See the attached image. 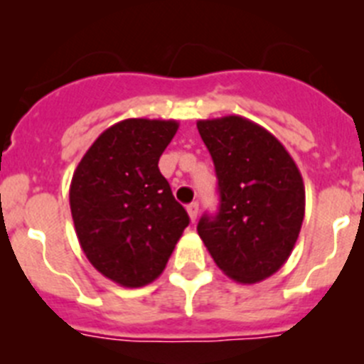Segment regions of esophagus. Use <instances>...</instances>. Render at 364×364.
Returning <instances> with one entry per match:
<instances>
[{
    "label": "esophagus",
    "instance_id": "1",
    "mask_svg": "<svg viewBox=\"0 0 364 364\" xmlns=\"http://www.w3.org/2000/svg\"><path fill=\"white\" fill-rule=\"evenodd\" d=\"M188 215L189 218H191V222H195L196 216H198V204H196V202H191V204L188 205Z\"/></svg>",
    "mask_w": 364,
    "mask_h": 364
}]
</instances>
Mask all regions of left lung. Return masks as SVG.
<instances>
[{"mask_svg":"<svg viewBox=\"0 0 364 364\" xmlns=\"http://www.w3.org/2000/svg\"><path fill=\"white\" fill-rule=\"evenodd\" d=\"M218 176L220 211L202 216L200 238L223 274L251 285L289 259L305 216L294 159L263 126L240 115L196 122Z\"/></svg>","mask_w":364,"mask_h":364,"instance_id":"left-lung-1","label":"left lung"}]
</instances>
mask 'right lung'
<instances>
[{
  "instance_id": "obj_1",
  "label": "right lung",
  "mask_w": 364,
  "mask_h": 364,
  "mask_svg": "<svg viewBox=\"0 0 364 364\" xmlns=\"http://www.w3.org/2000/svg\"><path fill=\"white\" fill-rule=\"evenodd\" d=\"M176 129L173 119H124L95 139L73 171L70 209L82 252L121 287L155 282L188 228L159 169Z\"/></svg>"
}]
</instances>
